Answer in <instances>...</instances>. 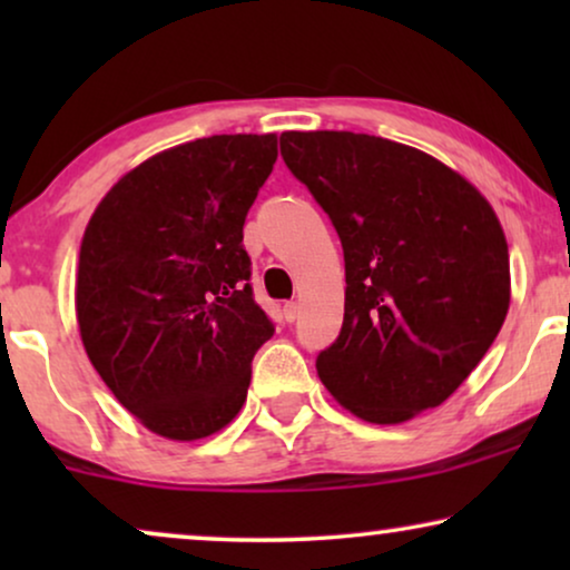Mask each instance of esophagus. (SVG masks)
Listing matches in <instances>:
<instances>
[{
    "label": "esophagus",
    "mask_w": 570,
    "mask_h": 570,
    "mask_svg": "<svg viewBox=\"0 0 570 570\" xmlns=\"http://www.w3.org/2000/svg\"><path fill=\"white\" fill-rule=\"evenodd\" d=\"M283 318L285 322H295V318H298V303H285Z\"/></svg>",
    "instance_id": "1"
}]
</instances>
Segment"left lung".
Returning <instances> with one entry per match:
<instances>
[{
	"instance_id": "1",
	"label": "left lung",
	"mask_w": 570,
	"mask_h": 570,
	"mask_svg": "<svg viewBox=\"0 0 570 570\" xmlns=\"http://www.w3.org/2000/svg\"><path fill=\"white\" fill-rule=\"evenodd\" d=\"M279 153L345 252V318L316 357L322 384L365 423H407L439 407L509 314V244L495 209L446 163L384 137L283 131Z\"/></svg>"
}]
</instances>
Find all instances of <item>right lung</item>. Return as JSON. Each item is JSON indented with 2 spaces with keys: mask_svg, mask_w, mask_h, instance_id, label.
<instances>
[{
  "mask_svg": "<svg viewBox=\"0 0 570 570\" xmlns=\"http://www.w3.org/2000/svg\"><path fill=\"white\" fill-rule=\"evenodd\" d=\"M277 135H213L124 174L90 215L75 311L92 368L147 431L199 441L246 402L272 322L254 301L244 223Z\"/></svg>",
  "mask_w": 570,
  "mask_h": 570,
  "instance_id": "obj_1",
  "label": "right lung"
}]
</instances>
